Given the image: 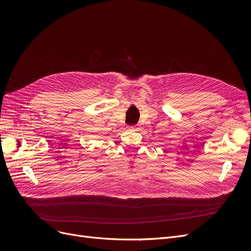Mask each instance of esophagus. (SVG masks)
I'll list each match as a JSON object with an SVG mask.
<instances>
[{"label": "esophagus", "instance_id": "esophagus-1", "mask_svg": "<svg viewBox=\"0 0 251 251\" xmlns=\"http://www.w3.org/2000/svg\"><path fill=\"white\" fill-rule=\"evenodd\" d=\"M128 128H129V129H134V130H137L139 127H138V126H128Z\"/></svg>", "mask_w": 251, "mask_h": 251}]
</instances>
